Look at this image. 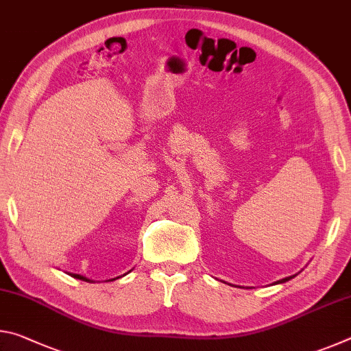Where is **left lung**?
I'll return each instance as SVG.
<instances>
[{
	"label": "left lung",
	"instance_id": "left-lung-1",
	"mask_svg": "<svg viewBox=\"0 0 351 351\" xmlns=\"http://www.w3.org/2000/svg\"><path fill=\"white\" fill-rule=\"evenodd\" d=\"M295 277V274L294 276H289V277H285V278H282V280H277L276 282V285H278V283H285V282H288V280H291V278H294Z\"/></svg>",
	"mask_w": 351,
	"mask_h": 351
}]
</instances>
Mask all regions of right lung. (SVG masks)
Masks as SVG:
<instances>
[{"label":"right lung","mask_w":351,"mask_h":351,"mask_svg":"<svg viewBox=\"0 0 351 351\" xmlns=\"http://www.w3.org/2000/svg\"><path fill=\"white\" fill-rule=\"evenodd\" d=\"M130 271H132V269H130ZM128 271V272H130ZM128 272H127V274H128ZM68 274L71 276V277H74V278H79V280H83V282H91L93 283V280H91V278H88V277H85V276H80V274H74V272H68ZM123 276H125V274H123ZM116 278H119V277H116ZM116 278H111V280H108V282H112V280H116Z\"/></svg>","instance_id":"1"}]
</instances>
